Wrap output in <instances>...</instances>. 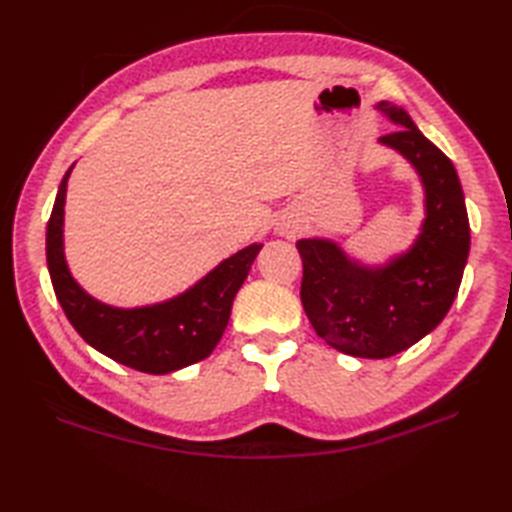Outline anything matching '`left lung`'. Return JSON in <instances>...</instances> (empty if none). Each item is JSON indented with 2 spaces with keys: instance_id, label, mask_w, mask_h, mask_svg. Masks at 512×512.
Listing matches in <instances>:
<instances>
[{
  "instance_id": "left-lung-1",
  "label": "left lung",
  "mask_w": 512,
  "mask_h": 512,
  "mask_svg": "<svg viewBox=\"0 0 512 512\" xmlns=\"http://www.w3.org/2000/svg\"><path fill=\"white\" fill-rule=\"evenodd\" d=\"M378 110L396 125L380 143L400 151L424 184L427 220L416 244L385 268H365L328 239L297 242L301 303L312 328L334 350L361 358L407 350L447 317L471 246L453 162L420 134L402 107L383 101Z\"/></svg>"
}]
</instances>
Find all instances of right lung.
Wrapping results in <instances>:
<instances>
[{"label": "right lung", "mask_w": 512, "mask_h": 512, "mask_svg": "<svg viewBox=\"0 0 512 512\" xmlns=\"http://www.w3.org/2000/svg\"><path fill=\"white\" fill-rule=\"evenodd\" d=\"M70 171L72 167L59 184L48 220L46 257L54 295L74 330L94 350L145 374H169L209 356L222 339L233 299L262 244L224 259L191 290L171 301L134 310L105 306L76 284L63 257V204Z\"/></svg>", "instance_id": "right-lung-1"}]
</instances>
